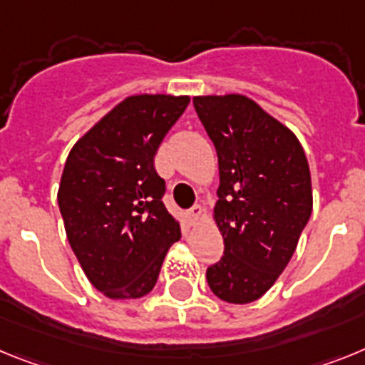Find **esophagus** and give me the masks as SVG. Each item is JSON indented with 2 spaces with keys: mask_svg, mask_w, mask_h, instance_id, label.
Masks as SVG:
<instances>
[{
  "mask_svg": "<svg viewBox=\"0 0 365 365\" xmlns=\"http://www.w3.org/2000/svg\"><path fill=\"white\" fill-rule=\"evenodd\" d=\"M202 217H204V209H202L200 205H195V207L189 211V220H191L192 224H196L198 220H202Z\"/></svg>",
  "mask_w": 365,
  "mask_h": 365,
  "instance_id": "1",
  "label": "esophagus"
}]
</instances>
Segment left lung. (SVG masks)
Wrapping results in <instances>:
<instances>
[{"mask_svg":"<svg viewBox=\"0 0 365 365\" xmlns=\"http://www.w3.org/2000/svg\"><path fill=\"white\" fill-rule=\"evenodd\" d=\"M218 156L215 222L224 255L207 268L217 297L244 305L283 274L312 213L305 150L290 128L239 93L192 99Z\"/></svg>","mask_w":365,"mask_h":365,"instance_id":"8db88e82","label":"left lung"}]
</instances>
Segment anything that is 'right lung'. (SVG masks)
Here are the masks:
<instances>
[{"mask_svg":"<svg viewBox=\"0 0 365 365\" xmlns=\"http://www.w3.org/2000/svg\"><path fill=\"white\" fill-rule=\"evenodd\" d=\"M187 95H132L73 145L58 187L66 235L82 270L110 299L150 292L180 222L161 202L154 169L163 138L185 112Z\"/></svg>","mask_w":365,"mask_h":365,"instance_id":"add662e5","label":"right lung"}]
</instances>
